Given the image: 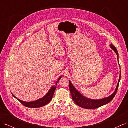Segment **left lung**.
<instances>
[{
  "mask_svg": "<svg viewBox=\"0 0 128 128\" xmlns=\"http://www.w3.org/2000/svg\"><path fill=\"white\" fill-rule=\"evenodd\" d=\"M110 48L114 50L116 53L118 58V53L117 49L112 44H110ZM120 79H121V70H120V78L118 86L115 92L113 93V94H112L110 96H108L107 98L100 100H92L84 97V96L81 95L80 93L76 90V88L72 86V84L70 82V80H69V89H70L72 98L74 100V102L77 105H78V106L82 107L83 108H86V109H96V108H99L103 105H104V104H107L113 100V99L114 98V96H115L116 94L117 93Z\"/></svg>",
  "mask_w": 128,
  "mask_h": 128,
  "instance_id": "1",
  "label": "left lung"
}]
</instances>
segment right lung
<instances>
[{"label": "right lung", "instance_id": "1", "mask_svg": "<svg viewBox=\"0 0 128 128\" xmlns=\"http://www.w3.org/2000/svg\"><path fill=\"white\" fill-rule=\"evenodd\" d=\"M61 77H60V78L56 82V84L55 86H54L51 88L50 89V90L48 91V92L46 94L43 98H42L39 100H36L35 102H22L21 100H19L17 98L15 97V96L12 94V95L14 96V97L16 98L17 100H18L19 102H20L23 105L29 107V108H38V107H41L44 106H45L48 104L51 101V100L52 99V98L54 94L55 90L56 88L57 84L58 82L60 80Z\"/></svg>", "mask_w": 128, "mask_h": 128}]
</instances>
